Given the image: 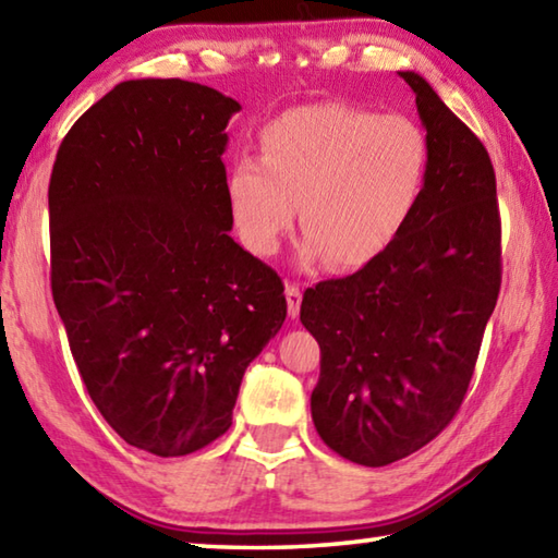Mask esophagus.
<instances>
[{
	"mask_svg": "<svg viewBox=\"0 0 558 558\" xmlns=\"http://www.w3.org/2000/svg\"><path fill=\"white\" fill-rule=\"evenodd\" d=\"M286 298H288V315H290V317H298V313H300V302H302L300 286H295V282H288Z\"/></svg>",
	"mask_w": 558,
	"mask_h": 558,
	"instance_id": "1",
	"label": "esophagus"
}]
</instances>
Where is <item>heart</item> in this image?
<instances>
[{
  "instance_id": "obj_1",
  "label": "heart",
  "mask_w": 558,
  "mask_h": 558,
  "mask_svg": "<svg viewBox=\"0 0 558 558\" xmlns=\"http://www.w3.org/2000/svg\"><path fill=\"white\" fill-rule=\"evenodd\" d=\"M428 140L405 116H376L349 102L286 110L260 132V159L241 157L226 199L243 245L278 251L298 219L302 258L332 268L366 266L413 214L428 174Z\"/></svg>"
}]
</instances>
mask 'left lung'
<instances>
[{
	"label": "left lung",
	"mask_w": 558,
	"mask_h": 558,
	"mask_svg": "<svg viewBox=\"0 0 558 558\" xmlns=\"http://www.w3.org/2000/svg\"><path fill=\"white\" fill-rule=\"evenodd\" d=\"M399 75L430 149L418 204L389 248L354 276L307 288L300 305L323 352L310 399L315 428L366 468L411 456L452 421L502 282L487 149L426 78Z\"/></svg>",
	"instance_id": "1"
}]
</instances>
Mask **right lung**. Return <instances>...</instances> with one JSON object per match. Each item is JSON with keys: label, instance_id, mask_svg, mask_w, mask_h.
Returning a JSON list of instances; mask_svg holds the SVG:
<instances>
[{"label": "right lung", "instance_id": "add662e5", "mask_svg": "<svg viewBox=\"0 0 558 558\" xmlns=\"http://www.w3.org/2000/svg\"><path fill=\"white\" fill-rule=\"evenodd\" d=\"M239 110L202 83L122 81L53 162L51 292L71 354L110 428L159 458L231 428L245 366L288 315L278 272L229 235L221 155Z\"/></svg>", "mask_w": 558, "mask_h": 558}]
</instances>
